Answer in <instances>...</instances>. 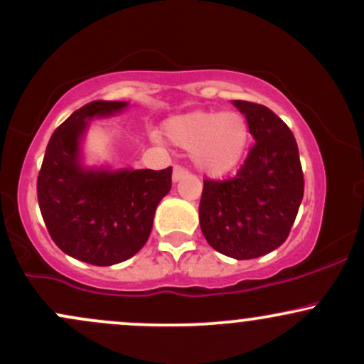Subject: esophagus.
Listing matches in <instances>:
<instances>
[{"instance_id": "34e87169", "label": "esophagus", "mask_w": 364, "mask_h": 364, "mask_svg": "<svg viewBox=\"0 0 364 364\" xmlns=\"http://www.w3.org/2000/svg\"><path fill=\"white\" fill-rule=\"evenodd\" d=\"M186 176H188V171L186 169L179 168V166H176V168L173 169V183L181 181V179L186 178Z\"/></svg>"}]
</instances>
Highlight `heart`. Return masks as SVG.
<instances>
[{"instance_id":"b5f03b06","label":"heart","mask_w":364,"mask_h":364,"mask_svg":"<svg viewBox=\"0 0 364 364\" xmlns=\"http://www.w3.org/2000/svg\"><path fill=\"white\" fill-rule=\"evenodd\" d=\"M164 136L188 150L195 169L210 178L231 173L250 144V127L236 111H191L173 116L162 127Z\"/></svg>"}]
</instances>
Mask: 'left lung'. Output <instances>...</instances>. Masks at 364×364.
<instances>
[{"mask_svg": "<svg viewBox=\"0 0 364 364\" xmlns=\"http://www.w3.org/2000/svg\"><path fill=\"white\" fill-rule=\"evenodd\" d=\"M248 121L255 145L235 178L203 181L200 228L215 252L250 260L279 248L304 193L299 150L287 124L269 107L232 101Z\"/></svg>", "mask_w": 364, "mask_h": 364, "instance_id": "8db88e82", "label": "left lung"}]
</instances>
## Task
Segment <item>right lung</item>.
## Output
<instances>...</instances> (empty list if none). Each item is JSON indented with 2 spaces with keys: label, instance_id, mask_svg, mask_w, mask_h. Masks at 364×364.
I'll list each match as a JSON object with an SVG mask.
<instances>
[{
  "label": "right lung",
  "instance_id": "add662e5",
  "mask_svg": "<svg viewBox=\"0 0 364 364\" xmlns=\"http://www.w3.org/2000/svg\"><path fill=\"white\" fill-rule=\"evenodd\" d=\"M124 101H94L54 129L37 178L41 214L53 241L70 257L109 267L139 253L154 214L171 190L173 169L89 166L83 140L90 121L111 118Z\"/></svg>",
  "mask_w": 364,
  "mask_h": 364
}]
</instances>
